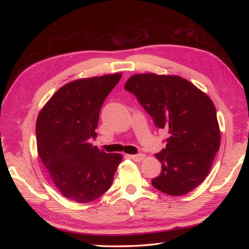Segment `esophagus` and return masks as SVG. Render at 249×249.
<instances>
[{
    "instance_id": "esophagus-1",
    "label": "esophagus",
    "mask_w": 249,
    "mask_h": 249,
    "mask_svg": "<svg viewBox=\"0 0 249 249\" xmlns=\"http://www.w3.org/2000/svg\"><path fill=\"white\" fill-rule=\"evenodd\" d=\"M129 158H130V159H133V160H134V161H138V162H140V161H142V159H144V158H145V155H144V154L130 155V156H129Z\"/></svg>"
}]
</instances>
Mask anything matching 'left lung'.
I'll use <instances>...</instances> for the list:
<instances>
[{"label":"left lung","instance_id":"obj_1","mask_svg":"<svg viewBox=\"0 0 249 249\" xmlns=\"http://www.w3.org/2000/svg\"><path fill=\"white\" fill-rule=\"evenodd\" d=\"M125 90L136 96L158 128L168 130L166 148L156 155L161 174L151 184L166 195H187L203 182L220 149L212 100L179 75L134 74Z\"/></svg>","mask_w":249,"mask_h":249}]
</instances>
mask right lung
<instances>
[{
	"mask_svg": "<svg viewBox=\"0 0 249 249\" xmlns=\"http://www.w3.org/2000/svg\"><path fill=\"white\" fill-rule=\"evenodd\" d=\"M121 77L105 74L67 83L37 117L39 157L53 184L71 201L88 203L107 192L123 159L90 142L98 135L101 107Z\"/></svg>",
	"mask_w": 249,
	"mask_h": 249,
	"instance_id": "right-lung-1",
	"label": "right lung"
}]
</instances>
